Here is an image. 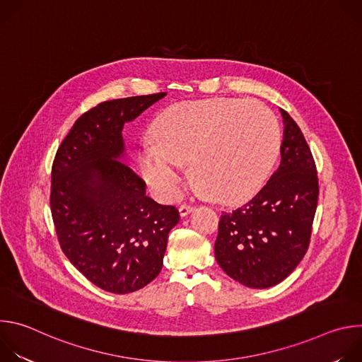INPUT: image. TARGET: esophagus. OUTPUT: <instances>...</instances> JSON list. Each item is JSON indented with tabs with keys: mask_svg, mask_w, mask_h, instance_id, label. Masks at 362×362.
Here are the masks:
<instances>
[{
	"mask_svg": "<svg viewBox=\"0 0 362 362\" xmlns=\"http://www.w3.org/2000/svg\"><path fill=\"white\" fill-rule=\"evenodd\" d=\"M193 206L192 204H182L180 208H179V214H180V216L182 218H185V216H187L190 212H193Z\"/></svg>",
	"mask_w": 362,
	"mask_h": 362,
	"instance_id": "1",
	"label": "esophagus"
}]
</instances>
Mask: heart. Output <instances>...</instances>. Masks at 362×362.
I'll list each match as a JSON object with an SVG mask.
<instances>
[{"label":"heart","instance_id":"b5f03b06","mask_svg":"<svg viewBox=\"0 0 362 362\" xmlns=\"http://www.w3.org/2000/svg\"><path fill=\"white\" fill-rule=\"evenodd\" d=\"M156 144L141 147L139 166L162 199L176 196L185 165L199 189L239 203L262 189L281 147L274 113L259 101L206 98L168 107L153 126Z\"/></svg>","mask_w":362,"mask_h":362}]
</instances>
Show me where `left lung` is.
I'll use <instances>...</instances> for the list:
<instances>
[{"label":"left lung","mask_w":362,"mask_h":362,"mask_svg":"<svg viewBox=\"0 0 362 362\" xmlns=\"http://www.w3.org/2000/svg\"><path fill=\"white\" fill-rule=\"evenodd\" d=\"M281 165L242 208L223 214L215 242L219 267L239 284L265 289L282 282L302 261L318 204L313 153L293 119L281 109Z\"/></svg>","instance_id":"8db88e82"}]
</instances>
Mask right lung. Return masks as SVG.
<instances>
[{
    "mask_svg": "<svg viewBox=\"0 0 362 362\" xmlns=\"http://www.w3.org/2000/svg\"><path fill=\"white\" fill-rule=\"evenodd\" d=\"M166 93L100 103L77 119L51 169L49 206L60 246L91 284L112 293L141 289L159 275L175 206L146 196L122 160V130Z\"/></svg>",
    "mask_w": 362,
    "mask_h": 362,
    "instance_id": "1",
    "label": "right lung"
}]
</instances>
